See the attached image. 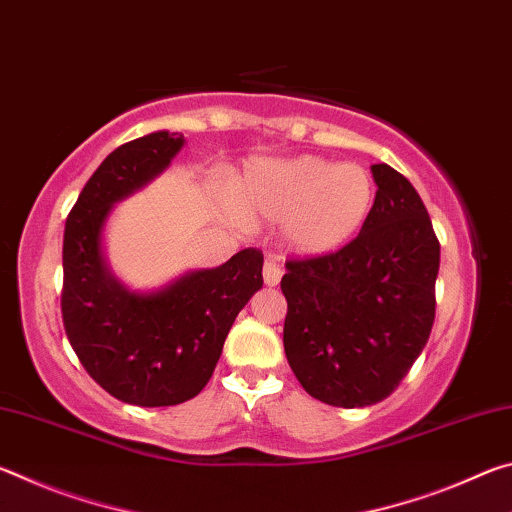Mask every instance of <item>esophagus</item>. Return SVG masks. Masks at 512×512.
<instances>
[{
  "label": "esophagus",
  "mask_w": 512,
  "mask_h": 512,
  "mask_svg": "<svg viewBox=\"0 0 512 512\" xmlns=\"http://www.w3.org/2000/svg\"><path fill=\"white\" fill-rule=\"evenodd\" d=\"M262 273H264V282L268 284V287H277V284H280V280H282V268H280V262H277L275 257H266Z\"/></svg>",
  "instance_id": "1"
}]
</instances>
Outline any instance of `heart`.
<instances>
[{
	"instance_id": "1",
	"label": "heart",
	"mask_w": 512,
	"mask_h": 512,
	"mask_svg": "<svg viewBox=\"0 0 512 512\" xmlns=\"http://www.w3.org/2000/svg\"><path fill=\"white\" fill-rule=\"evenodd\" d=\"M235 205L248 221H282L284 241L302 255H329L363 228L375 203L368 169L316 155L255 164L237 180Z\"/></svg>"
}]
</instances>
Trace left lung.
Wrapping results in <instances>:
<instances>
[{
    "instance_id": "8db88e82",
    "label": "left lung",
    "mask_w": 512,
    "mask_h": 512,
    "mask_svg": "<svg viewBox=\"0 0 512 512\" xmlns=\"http://www.w3.org/2000/svg\"><path fill=\"white\" fill-rule=\"evenodd\" d=\"M377 194L357 239L289 259L284 352L316 400L361 409L386 400L429 341L440 244L413 185L372 164Z\"/></svg>"
}]
</instances>
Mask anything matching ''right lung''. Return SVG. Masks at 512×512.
Returning <instances> with one entry per match:
<instances>
[{
  "label": "right lung",
  "mask_w": 512,
  "mask_h": 512,
  "mask_svg": "<svg viewBox=\"0 0 512 512\" xmlns=\"http://www.w3.org/2000/svg\"><path fill=\"white\" fill-rule=\"evenodd\" d=\"M183 144L169 131L121 144L92 173L65 223L67 339L103 391L135 406H173L201 393L237 314L264 284L257 248L151 293L128 291L110 273L101 241L112 205L160 176Z\"/></svg>",
  "instance_id": "obj_1"
}]
</instances>
